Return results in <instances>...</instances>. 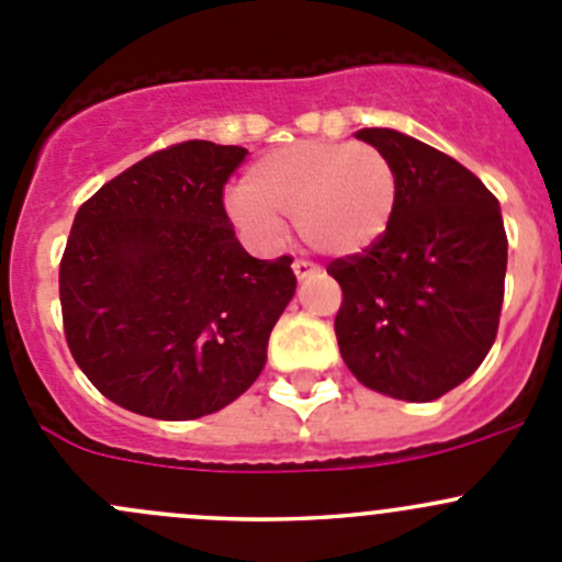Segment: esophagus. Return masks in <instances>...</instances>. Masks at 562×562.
<instances>
[{
    "instance_id": "1",
    "label": "esophagus",
    "mask_w": 562,
    "mask_h": 562,
    "mask_svg": "<svg viewBox=\"0 0 562 562\" xmlns=\"http://www.w3.org/2000/svg\"><path fill=\"white\" fill-rule=\"evenodd\" d=\"M315 271H317V266L313 263V260H304V258L293 260V274H296L299 280H307V277H313Z\"/></svg>"
}]
</instances>
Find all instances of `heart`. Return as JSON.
Returning a JSON list of instances; mask_svg holds the SVG:
<instances>
[{
  "label": "heart",
  "instance_id": "1",
  "mask_svg": "<svg viewBox=\"0 0 562 562\" xmlns=\"http://www.w3.org/2000/svg\"><path fill=\"white\" fill-rule=\"evenodd\" d=\"M396 192L394 162L378 146L299 140L249 166L231 195V214L266 236L280 228V217H291L304 245L348 258L386 234Z\"/></svg>",
  "mask_w": 562,
  "mask_h": 562
}]
</instances>
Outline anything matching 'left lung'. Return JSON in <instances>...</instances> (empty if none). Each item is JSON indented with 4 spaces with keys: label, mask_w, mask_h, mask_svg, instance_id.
Returning a JSON list of instances; mask_svg holds the SVG:
<instances>
[{
    "label": "left lung",
    "mask_w": 562,
    "mask_h": 562,
    "mask_svg": "<svg viewBox=\"0 0 562 562\" xmlns=\"http://www.w3.org/2000/svg\"><path fill=\"white\" fill-rule=\"evenodd\" d=\"M356 138L391 157L400 179L386 234L326 266L342 288L339 353L367 389L429 402L490 353L506 291L501 206L454 157L386 127Z\"/></svg>",
    "instance_id": "left-lung-1"
}]
</instances>
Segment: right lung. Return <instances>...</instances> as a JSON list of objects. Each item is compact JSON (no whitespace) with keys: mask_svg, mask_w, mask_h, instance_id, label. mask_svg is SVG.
I'll return each instance as SVG.
<instances>
[{"mask_svg":"<svg viewBox=\"0 0 562 562\" xmlns=\"http://www.w3.org/2000/svg\"><path fill=\"white\" fill-rule=\"evenodd\" d=\"M241 146L184 140L105 181L72 220L59 263L65 339L124 411L187 422L252 386L296 291L291 255L239 245L223 190Z\"/></svg>","mask_w":562,"mask_h":562,"instance_id":"obj_1","label":"right lung"}]
</instances>
